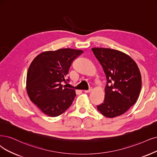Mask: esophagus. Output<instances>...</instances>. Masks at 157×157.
Masks as SVG:
<instances>
[{
  "label": "esophagus",
  "instance_id": "34e87169",
  "mask_svg": "<svg viewBox=\"0 0 157 157\" xmlns=\"http://www.w3.org/2000/svg\"><path fill=\"white\" fill-rule=\"evenodd\" d=\"M92 88H90L89 90H84V92H85V93H89V92H91L92 91Z\"/></svg>",
  "mask_w": 157,
  "mask_h": 157
}]
</instances>
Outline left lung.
Wrapping results in <instances>:
<instances>
[{
	"mask_svg": "<svg viewBox=\"0 0 157 157\" xmlns=\"http://www.w3.org/2000/svg\"><path fill=\"white\" fill-rule=\"evenodd\" d=\"M92 50L107 79L104 101L97 109L105 117H118L134 105L140 94V70L135 61L122 52L105 48H92Z\"/></svg>",
	"mask_w": 157,
	"mask_h": 157,
	"instance_id": "8db88e82",
	"label": "left lung"
}]
</instances>
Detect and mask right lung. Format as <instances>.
I'll use <instances>...</instances> for the list:
<instances>
[{
    "label": "right lung",
    "mask_w": 157,
    "mask_h": 157,
    "mask_svg": "<svg viewBox=\"0 0 157 157\" xmlns=\"http://www.w3.org/2000/svg\"><path fill=\"white\" fill-rule=\"evenodd\" d=\"M83 50L62 48L46 51L34 58L29 67L26 90L30 100L44 114L59 116L72 105L75 92L62 85L72 61Z\"/></svg>",
    "instance_id": "1"
}]
</instances>
